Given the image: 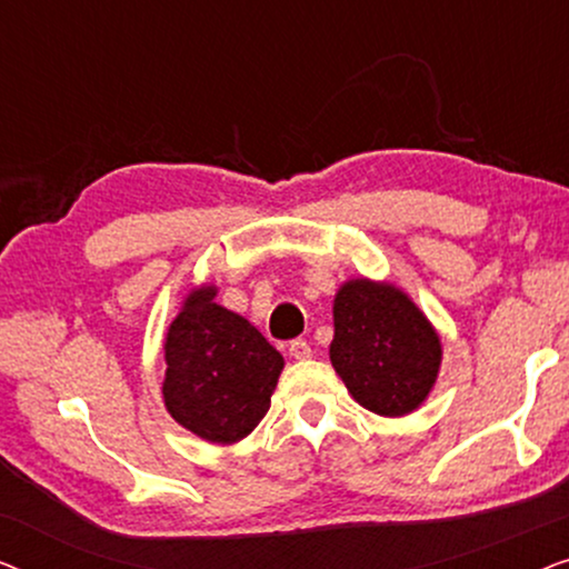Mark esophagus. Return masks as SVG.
<instances>
[{"label":"esophagus","instance_id":"esophagus-1","mask_svg":"<svg viewBox=\"0 0 569 569\" xmlns=\"http://www.w3.org/2000/svg\"><path fill=\"white\" fill-rule=\"evenodd\" d=\"M290 355L295 357V360H310L313 349H310L306 339H295V341H290Z\"/></svg>","mask_w":569,"mask_h":569}]
</instances>
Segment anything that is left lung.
Returning <instances> with one entry per match:
<instances>
[{
  "mask_svg": "<svg viewBox=\"0 0 569 569\" xmlns=\"http://www.w3.org/2000/svg\"><path fill=\"white\" fill-rule=\"evenodd\" d=\"M331 365L357 403L401 417L427 399L440 370V339L393 284L352 279L333 300Z\"/></svg>",
  "mask_w": 569,
  "mask_h": 569,
  "instance_id": "1",
  "label": "left lung"
}]
</instances>
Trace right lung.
Masks as SVG:
<instances>
[{
    "label": "right lung",
    "instance_id": "right-lung-1",
    "mask_svg": "<svg viewBox=\"0 0 569 569\" xmlns=\"http://www.w3.org/2000/svg\"><path fill=\"white\" fill-rule=\"evenodd\" d=\"M214 292L201 287L189 295L170 323L162 396L186 430L236 442L269 411L284 360L243 316L212 302Z\"/></svg>",
    "mask_w": 569,
    "mask_h": 569
}]
</instances>
